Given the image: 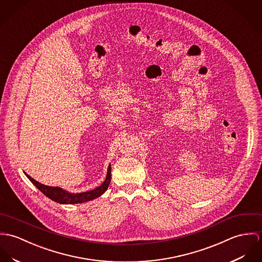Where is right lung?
Segmentation results:
<instances>
[{
  "instance_id": "right-lung-1",
  "label": "right lung",
  "mask_w": 262,
  "mask_h": 262,
  "mask_svg": "<svg viewBox=\"0 0 262 262\" xmlns=\"http://www.w3.org/2000/svg\"><path fill=\"white\" fill-rule=\"evenodd\" d=\"M26 176L45 196H47L49 199L53 200L54 202L60 204L84 203V202L98 198L107 190L110 183H111V179H112V167H111V165L108 166L106 178L100 186H98L97 188H95L91 191L83 192V193H77V194L69 193L59 187H51V186L43 185V184L37 182L36 180H34L33 178H31L29 174H26Z\"/></svg>"
}]
</instances>
